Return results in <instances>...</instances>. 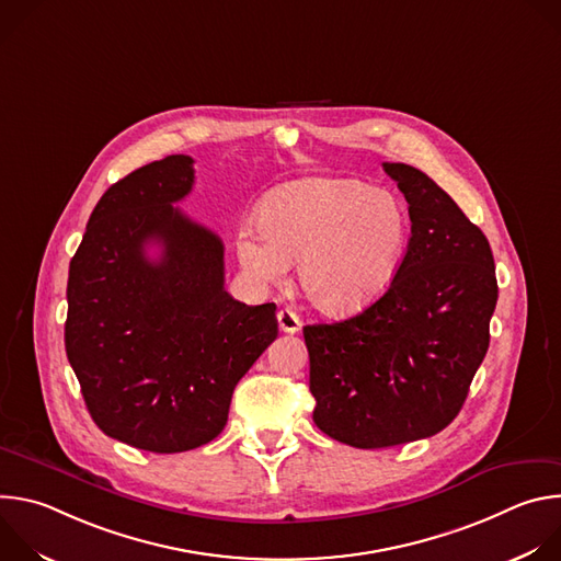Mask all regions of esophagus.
<instances>
[{"label": "esophagus", "mask_w": 561, "mask_h": 561, "mask_svg": "<svg viewBox=\"0 0 561 561\" xmlns=\"http://www.w3.org/2000/svg\"><path fill=\"white\" fill-rule=\"evenodd\" d=\"M277 322H279V329L284 333H290V335L299 333V329H301V319H299V314L293 308H282L277 312Z\"/></svg>", "instance_id": "1"}]
</instances>
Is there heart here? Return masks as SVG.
<instances>
[{"label": "heart", "mask_w": 561, "mask_h": 561, "mask_svg": "<svg viewBox=\"0 0 561 561\" xmlns=\"http://www.w3.org/2000/svg\"><path fill=\"white\" fill-rule=\"evenodd\" d=\"M411 244L407 204L359 180L288 184L260 208V224L234 232L239 264L260 282H279L297 260L301 295L327 314H353L392 284Z\"/></svg>", "instance_id": "b5f03b06"}]
</instances>
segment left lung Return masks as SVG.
I'll use <instances>...</instances> for the list:
<instances>
[{
  "instance_id": "obj_1",
  "label": "left lung",
  "mask_w": 561,
  "mask_h": 561,
  "mask_svg": "<svg viewBox=\"0 0 561 561\" xmlns=\"http://www.w3.org/2000/svg\"><path fill=\"white\" fill-rule=\"evenodd\" d=\"M404 193L411 244L388 290L359 314L304 327L312 420L355 448L431 437L461 411L491 342V244L426 173L381 164Z\"/></svg>"
}]
</instances>
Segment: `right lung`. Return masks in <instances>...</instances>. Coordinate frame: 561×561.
Masks as SVG:
<instances>
[{"mask_svg":"<svg viewBox=\"0 0 561 561\" xmlns=\"http://www.w3.org/2000/svg\"><path fill=\"white\" fill-rule=\"evenodd\" d=\"M193 182V157L169 154L113 184L68 268L64 344L87 409L150 453L215 439L237 381L277 337V306L232 299L221 239L173 206Z\"/></svg>","mask_w":561,"mask_h":561,"instance_id":"add662e5","label":"right lung"}]
</instances>
